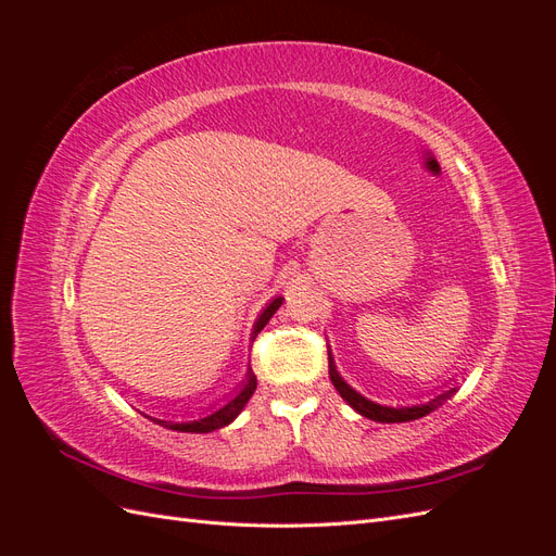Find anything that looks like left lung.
<instances>
[{
    "mask_svg": "<svg viewBox=\"0 0 556 556\" xmlns=\"http://www.w3.org/2000/svg\"><path fill=\"white\" fill-rule=\"evenodd\" d=\"M329 378H331L336 390H339V394H341L359 415H364V417H368V419H376V422H387V425H390V422H410V419L425 417V415H429L435 406H441V401H445V399L452 394V390H450V392H445V394H439L435 399H431L429 403H422V406H413V408H384V406H378V403L368 401V399H364L362 394H357L355 390H352V387L339 376V371H336V366H333L331 357H329Z\"/></svg>",
    "mask_w": 556,
    "mask_h": 556,
    "instance_id": "1",
    "label": "left lung"
}]
</instances>
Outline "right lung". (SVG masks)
Wrapping results in <instances>:
<instances>
[{"label": "right lung", "instance_id": "right-lung-1", "mask_svg": "<svg viewBox=\"0 0 556 556\" xmlns=\"http://www.w3.org/2000/svg\"><path fill=\"white\" fill-rule=\"evenodd\" d=\"M280 304H282V299L278 296V299H274L271 304L266 306V311L260 315V319L255 323V329H252V339H255V336L266 327V323L268 319L274 317V313L280 308ZM255 390H257V378H255V374L252 371H248V380H245V384L241 387V392L233 396L227 406H223L220 410H215V413H211V415H206V417H201V419H194V422H166V419H155L157 425H162V427H166V429H174V431H188V433H208V431H215V429H223V427H227L233 417H237L241 410H243V406L248 403V399L255 394Z\"/></svg>", "mask_w": 556, "mask_h": 556}]
</instances>
